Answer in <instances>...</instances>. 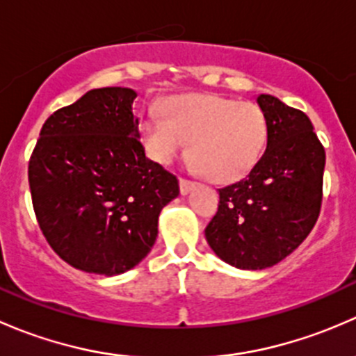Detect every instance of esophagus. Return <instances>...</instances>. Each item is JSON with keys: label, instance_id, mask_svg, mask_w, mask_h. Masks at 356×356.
Segmentation results:
<instances>
[{"label": "esophagus", "instance_id": "1", "mask_svg": "<svg viewBox=\"0 0 356 356\" xmlns=\"http://www.w3.org/2000/svg\"><path fill=\"white\" fill-rule=\"evenodd\" d=\"M195 186H196V182L189 181V179H184V177L179 179V188H181L182 195H188V193L191 191V189L195 188Z\"/></svg>", "mask_w": 356, "mask_h": 356}]
</instances>
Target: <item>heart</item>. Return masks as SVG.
<instances>
[{
  "mask_svg": "<svg viewBox=\"0 0 356 356\" xmlns=\"http://www.w3.org/2000/svg\"><path fill=\"white\" fill-rule=\"evenodd\" d=\"M141 138L152 160L168 165L186 149L193 167L213 182H234L250 174L267 143V118L257 103L213 95L172 96L161 111L149 108Z\"/></svg>",
  "mask_w": 356,
  "mask_h": 356,
  "instance_id": "obj_1",
  "label": "heart"
}]
</instances>
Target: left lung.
Segmentation results:
<instances>
[{"mask_svg": "<svg viewBox=\"0 0 356 356\" xmlns=\"http://www.w3.org/2000/svg\"><path fill=\"white\" fill-rule=\"evenodd\" d=\"M257 103L267 118V149L245 179L218 189V210L204 229L217 257L246 270L279 264L310 234L325 167L324 146L303 111L270 95Z\"/></svg>", "mask_w": 356, "mask_h": 356, "instance_id": "left-lung-1", "label": "left lung"}]
</instances>
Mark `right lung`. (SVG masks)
<instances>
[{
	"instance_id": "right-lung-1",
	"label": "right lung",
	"mask_w": 356,
	"mask_h": 356,
	"mask_svg": "<svg viewBox=\"0 0 356 356\" xmlns=\"http://www.w3.org/2000/svg\"><path fill=\"white\" fill-rule=\"evenodd\" d=\"M136 91L91 89L44 122L29 160L35 218L46 241L79 270L117 275L149 253L161 208L179 181L145 155Z\"/></svg>"
}]
</instances>
